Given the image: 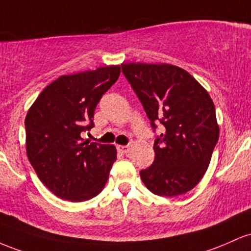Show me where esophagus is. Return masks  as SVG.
<instances>
[{"label": "esophagus", "instance_id": "obj_1", "mask_svg": "<svg viewBox=\"0 0 251 251\" xmlns=\"http://www.w3.org/2000/svg\"><path fill=\"white\" fill-rule=\"evenodd\" d=\"M130 149V146H118V151L122 154H126Z\"/></svg>", "mask_w": 251, "mask_h": 251}]
</instances>
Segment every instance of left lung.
Instances as JSON below:
<instances>
[{
    "mask_svg": "<svg viewBox=\"0 0 251 251\" xmlns=\"http://www.w3.org/2000/svg\"><path fill=\"white\" fill-rule=\"evenodd\" d=\"M122 72L162 133L154 142L153 165L140 172L157 196L176 197L198 185L219 137L215 104L209 92L184 69L171 64L128 63Z\"/></svg>",
    "mask_w": 251,
    "mask_h": 251,
    "instance_id": "1",
    "label": "left lung"
}]
</instances>
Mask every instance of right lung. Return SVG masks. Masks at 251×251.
I'll list each match as a JSON object with an SVG mask.
<instances>
[{
  "label": "right lung",
  "instance_id": "add662e5",
  "mask_svg": "<svg viewBox=\"0 0 251 251\" xmlns=\"http://www.w3.org/2000/svg\"><path fill=\"white\" fill-rule=\"evenodd\" d=\"M120 65L60 75L46 86L27 112L26 151L36 176L53 194L84 201L102 192L116 161V148L90 142L102 96L120 77Z\"/></svg>",
  "mask_w": 251,
  "mask_h": 251
}]
</instances>
